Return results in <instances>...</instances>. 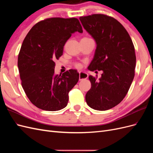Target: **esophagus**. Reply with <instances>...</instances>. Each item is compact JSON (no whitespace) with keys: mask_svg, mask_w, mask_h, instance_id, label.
Wrapping results in <instances>:
<instances>
[{"mask_svg":"<svg viewBox=\"0 0 153 153\" xmlns=\"http://www.w3.org/2000/svg\"><path fill=\"white\" fill-rule=\"evenodd\" d=\"M88 77V75L87 73H84V72H79V80H82L87 78Z\"/></svg>","mask_w":153,"mask_h":153,"instance_id":"1","label":"esophagus"}]
</instances>
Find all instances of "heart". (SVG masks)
Returning <instances> with one entry per match:
<instances>
[{
    "mask_svg": "<svg viewBox=\"0 0 153 153\" xmlns=\"http://www.w3.org/2000/svg\"><path fill=\"white\" fill-rule=\"evenodd\" d=\"M75 67L77 68H81V64H80V63H76V64H75Z\"/></svg>",
    "mask_w": 153,
    "mask_h": 153,
    "instance_id": "1",
    "label": "heart"
}]
</instances>
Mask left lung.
<instances>
[{
  "instance_id": "left-lung-1",
  "label": "left lung",
  "mask_w": 153,
  "mask_h": 153,
  "mask_svg": "<svg viewBox=\"0 0 153 153\" xmlns=\"http://www.w3.org/2000/svg\"><path fill=\"white\" fill-rule=\"evenodd\" d=\"M80 20L97 44L88 68L103 71L99 80L89 76L91 88L86 102L94 110H108L121 102L131 86L136 66L135 47L126 29L112 16L93 14Z\"/></svg>"
}]
</instances>
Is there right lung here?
<instances>
[{
    "mask_svg": "<svg viewBox=\"0 0 153 153\" xmlns=\"http://www.w3.org/2000/svg\"><path fill=\"white\" fill-rule=\"evenodd\" d=\"M76 31L83 32L76 18H49L32 27L23 41L18 67L23 89L36 107L57 111L66 106L79 74L69 69L55 75V60L62 55L64 45Z\"/></svg>",
    "mask_w": 153,
    "mask_h": 153,
    "instance_id": "add662e5",
    "label": "right lung"
}]
</instances>
